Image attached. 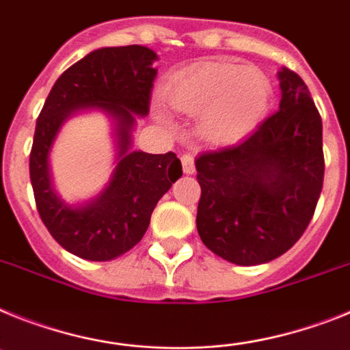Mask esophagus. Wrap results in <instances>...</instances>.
Instances as JSON below:
<instances>
[{
	"instance_id": "obj_1",
	"label": "esophagus",
	"mask_w": 350,
	"mask_h": 350,
	"mask_svg": "<svg viewBox=\"0 0 350 350\" xmlns=\"http://www.w3.org/2000/svg\"><path fill=\"white\" fill-rule=\"evenodd\" d=\"M181 163H183L185 174H193V172H196V163H193L192 154H183V157H181Z\"/></svg>"
}]
</instances>
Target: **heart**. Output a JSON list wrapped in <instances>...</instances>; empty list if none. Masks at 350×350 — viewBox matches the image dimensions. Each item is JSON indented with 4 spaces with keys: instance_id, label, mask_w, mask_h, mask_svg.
<instances>
[{
    "instance_id": "heart-1",
    "label": "heart",
    "mask_w": 350,
    "mask_h": 350,
    "mask_svg": "<svg viewBox=\"0 0 350 350\" xmlns=\"http://www.w3.org/2000/svg\"><path fill=\"white\" fill-rule=\"evenodd\" d=\"M165 100L187 116H199L197 132L213 146H229L248 137L267 116L273 84L262 70L232 62H206L188 66L167 83ZM160 123L171 118L154 107Z\"/></svg>"
}]
</instances>
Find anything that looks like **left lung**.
<instances>
[{
	"mask_svg": "<svg viewBox=\"0 0 350 350\" xmlns=\"http://www.w3.org/2000/svg\"><path fill=\"white\" fill-rule=\"evenodd\" d=\"M280 111L238 144L196 160L197 230L238 266L280 257L301 238L324 181L322 120L303 79L282 68Z\"/></svg>",
	"mask_w": 350,
	"mask_h": 350,
	"instance_id": "1",
	"label": "left lung"
}]
</instances>
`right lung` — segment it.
I'll return each instance as SVG.
<instances>
[{"label":"right lung","instance_id":"add662e5","mask_svg":"<svg viewBox=\"0 0 350 350\" xmlns=\"http://www.w3.org/2000/svg\"><path fill=\"white\" fill-rule=\"evenodd\" d=\"M157 59L144 45L96 49L59 75L36 120L29 154L36 209L51 236L81 259L112 260L135 247L157 202L183 174L172 151L132 150L137 118L150 112ZM83 110H100L111 120L117 167L98 196L70 205L53 190L48 158L62 124Z\"/></svg>","mask_w":350,"mask_h":350}]
</instances>
